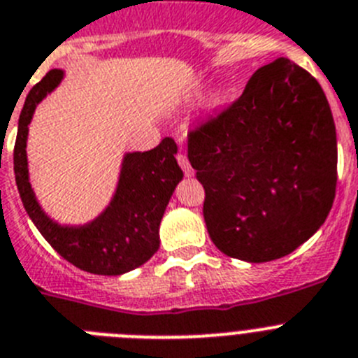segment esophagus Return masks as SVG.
<instances>
[{
	"instance_id": "34e87169",
	"label": "esophagus",
	"mask_w": 358,
	"mask_h": 358,
	"mask_svg": "<svg viewBox=\"0 0 358 358\" xmlns=\"http://www.w3.org/2000/svg\"><path fill=\"white\" fill-rule=\"evenodd\" d=\"M176 160H178L180 167H182V169H183L185 176H192V175H194V171H192L191 164H189V160H187V157H185V155L178 153V155H176Z\"/></svg>"
}]
</instances>
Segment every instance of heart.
Wrapping results in <instances>:
<instances>
[{"label": "heart", "instance_id": "1", "mask_svg": "<svg viewBox=\"0 0 358 358\" xmlns=\"http://www.w3.org/2000/svg\"><path fill=\"white\" fill-rule=\"evenodd\" d=\"M223 101V90H216V92L210 95V102L209 104L213 106V108H216V106H220V102Z\"/></svg>", "mask_w": 358, "mask_h": 358}]
</instances>
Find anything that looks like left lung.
Wrapping results in <instances>:
<instances>
[{
	"label": "left lung",
	"mask_w": 358,
	"mask_h": 358,
	"mask_svg": "<svg viewBox=\"0 0 358 358\" xmlns=\"http://www.w3.org/2000/svg\"><path fill=\"white\" fill-rule=\"evenodd\" d=\"M203 217L223 254L265 263L324 223L337 185V133L321 85L279 57L225 111L189 133Z\"/></svg>",
	"instance_id": "1"
}]
</instances>
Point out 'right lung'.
Listing matches in <instances>:
<instances>
[{
    "label": "right lung",
    "mask_w": 358,
    "mask_h": 358,
    "mask_svg": "<svg viewBox=\"0 0 358 358\" xmlns=\"http://www.w3.org/2000/svg\"><path fill=\"white\" fill-rule=\"evenodd\" d=\"M63 70H50L24 99L14 145V173L24 210L57 254L77 268L97 275H120L144 265L160 247L162 216L183 173L173 138H164L151 151L126 153L117 191L110 205L85 225L54 222L37 201L29 180L27 138L37 104L63 80Z\"/></svg>",
    "instance_id": "right-lung-1"
}]
</instances>
